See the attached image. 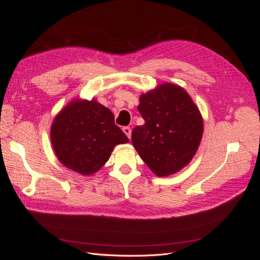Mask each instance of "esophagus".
<instances>
[{
  "instance_id": "34e87169",
  "label": "esophagus",
  "mask_w": 260,
  "mask_h": 260,
  "mask_svg": "<svg viewBox=\"0 0 260 260\" xmlns=\"http://www.w3.org/2000/svg\"><path fill=\"white\" fill-rule=\"evenodd\" d=\"M122 131L124 132V135L127 136L129 139L131 138V129H130V127H123Z\"/></svg>"
}]
</instances>
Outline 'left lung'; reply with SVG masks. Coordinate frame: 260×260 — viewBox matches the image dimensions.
Listing matches in <instances>:
<instances>
[{
    "label": "left lung",
    "mask_w": 260,
    "mask_h": 260,
    "mask_svg": "<svg viewBox=\"0 0 260 260\" xmlns=\"http://www.w3.org/2000/svg\"><path fill=\"white\" fill-rule=\"evenodd\" d=\"M145 123L132 131V143L156 176L166 177L191 161L201 143L203 119L190 95L165 83L142 94L138 106Z\"/></svg>",
    "instance_id": "obj_1"
}]
</instances>
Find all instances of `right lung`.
Returning <instances> with one entry per match:
<instances>
[{
    "label": "right lung",
    "mask_w": 260,
    "mask_h": 260,
    "mask_svg": "<svg viewBox=\"0 0 260 260\" xmlns=\"http://www.w3.org/2000/svg\"><path fill=\"white\" fill-rule=\"evenodd\" d=\"M51 140L59 161L83 176L100 170L115 145L129 142L114 114L95 100H77L62 109L53 121Z\"/></svg>",
    "instance_id": "1"
}]
</instances>
